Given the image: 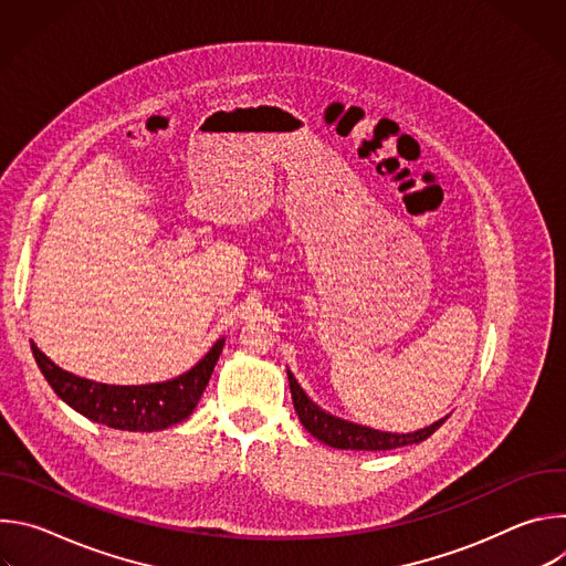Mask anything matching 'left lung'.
I'll return each mask as SVG.
<instances>
[{"label": "left lung", "instance_id": "8db88e82", "mask_svg": "<svg viewBox=\"0 0 566 566\" xmlns=\"http://www.w3.org/2000/svg\"><path fill=\"white\" fill-rule=\"evenodd\" d=\"M286 376H289V385H291L293 408H295L297 419L304 426V430L311 437H315L319 443H327L338 450H394V448H402V446H415V443L426 441L430 434H434L448 421V417H443V419L434 421L432 426H426L417 432L374 430V428L334 417L332 412L322 410L317 402H313L306 396V391L300 387V382L295 380L291 369H286Z\"/></svg>", "mask_w": 566, "mask_h": 566}]
</instances>
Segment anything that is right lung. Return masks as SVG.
Masks as SVG:
<instances>
[{"mask_svg": "<svg viewBox=\"0 0 566 566\" xmlns=\"http://www.w3.org/2000/svg\"><path fill=\"white\" fill-rule=\"evenodd\" d=\"M223 345L226 338H219L192 369L149 385L96 382L57 367L35 343L31 349L51 389L77 415L114 430L156 432L186 421L195 412Z\"/></svg>", "mask_w": 566, "mask_h": 566, "instance_id": "right-lung-1", "label": "right lung"}]
</instances>
